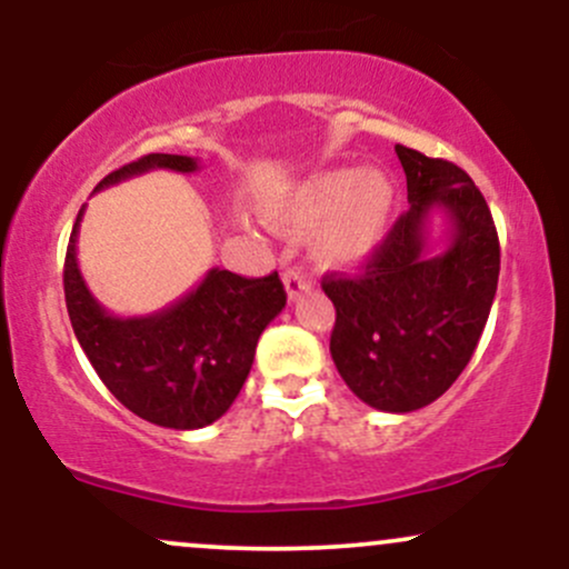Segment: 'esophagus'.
<instances>
[{
    "instance_id": "obj_1",
    "label": "esophagus",
    "mask_w": 569,
    "mask_h": 569,
    "mask_svg": "<svg viewBox=\"0 0 569 569\" xmlns=\"http://www.w3.org/2000/svg\"><path fill=\"white\" fill-rule=\"evenodd\" d=\"M283 286H286V293H289V299L293 302L299 293H305L307 289H310V280H307L302 272L297 270V267H291V270L283 272Z\"/></svg>"
}]
</instances>
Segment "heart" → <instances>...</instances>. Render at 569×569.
I'll use <instances>...</instances> for the list:
<instances>
[{
  "label": "heart",
  "instance_id": "heart-1",
  "mask_svg": "<svg viewBox=\"0 0 569 569\" xmlns=\"http://www.w3.org/2000/svg\"><path fill=\"white\" fill-rule=\"evenodd\" d=\"M396 211V187L377 168H329L291 187L264 206L272 230L316 233L312 257L331 270L367 264L388 238Z\"/></svg>",
  "mask_w": 569,
  "mask_h": 569
}]
</instances>
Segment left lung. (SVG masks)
<instances>
[{"instance_id": "8db88e82", "label": "left lung", "mask_w": 569, "mask_h": 569, "mask_svg": "<svg viewBox=\"0 0 569 569\" xmlns=\"http://www.w3.org/2000/svg\"><path fill=\"white\" fill-rule=\"evenodd\" d=\"M409 211L356 278L326 276L337 307L331 358L348 388L380 411H415L447 393L471 361L500 276V243L485 194L455 162L396 147ZM448 238L429 248V213Z\"/></svg>"}]
</instances>
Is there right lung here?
Wrapping results in <instances>:
<instances>
[{"label": "right lung", "mask_w": 569, "mask_h": 569, "mask_svg": "<svg viewBox=\"0 0 569 569\" xmlns=\"http://www.w3.org/2000/svg\"><path fill=\"white\" fill-rule=\"evenodd\" d=\"M158 168L194 173L200 162L187 154H147L109 173L96 192ZM82 217L84 206L69 238L63 293L71 329L96 375L122 407L160 428L194 430L217 422L243 388L267 323L286 307L278 272L240 278L211 267L173 305L122 318L98 302L77 264Z\"/></svg>", "instance_id": "1"}]
</instances>
